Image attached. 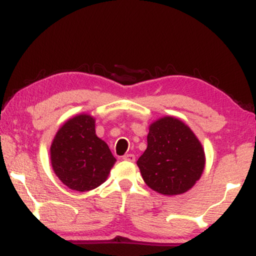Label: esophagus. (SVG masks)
Listing matches in <instances>:
<instances>
[{"label":"esophagus","mask_w":256,"mask_h":256,"mask_svg":"<svg viewBox=\"0 0 256 256\" xmlns=\"http://www.w3.org/2000/svg\"><path fill=\"white\" fill-rule=\"evenodd\" d=\"M122 158L126 161H130V162H134V161H136V156H134V154H126Z\"/></svg>","instance_id":"34e87169"}]
</instances>
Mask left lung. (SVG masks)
I'll use <instances>...</instances> for the list:
<instances>
[{"mask_svg":"<svg viewBox=\"0 0 256 256\" xmlns=\"http://www.w3.org/2000/svg\"><path fill=\"white\" fill-rule=\"evenodd\" d=\"M146 140L137 160L146 184L166 196L192 189L206 165L204 146L192 128L178 118L164 116L149 125Z\"/></svg>","mask_w":256,"mask_h":256,"instance_id":"1","label":"left lung"}]
</instances>
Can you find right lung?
<instances>
[{
  "label": "right lung",
  "instance_id": "obj_1",
  "mask_svg": "<svg viewBox=\"0 0 256 256\" xmlns=\"http://www.w3.org/2000/svg\"><path fill=\"white\" fill-rule=\"evenodd\" d=\"M52 171L76 192H89L104 183L116 158L96 136L95 118L78 114L58 128L50 146Z\"/></svg>",
  "mask_w": 256,
  "mask_h": 256
}]
</instances>
